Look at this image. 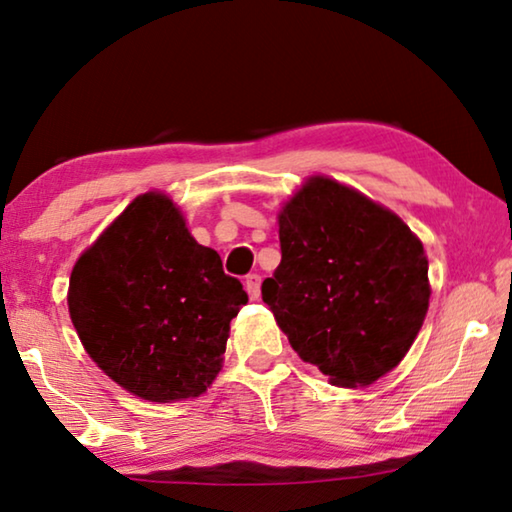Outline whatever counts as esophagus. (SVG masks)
<instances>
[{"mask_svg":"<svg viewBox=\"0 0 512 512\" xmlns=\"http://www.w3.org/2000/svg\"><path fill=\"white\" fill-rule=\"evenodd\" d=\"M244 287H246V291H248V298H250V300H257L259 296H262V277H259L257 273L246 275Z\"/></svg>","mask_w":512,"mask_h":512,"instance_id":"1","label":"esophagus"}]
</instances>
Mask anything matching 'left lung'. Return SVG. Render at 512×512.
<instances>
[{
	"instance_id": "1",
	"label": "left lung",
	"mask_w": 512,
	"mask_h": 512,
	"mask_svg": "<svg viewBox=\"0 0 512 512\" xmlns=\"http://www.w3.org/2000/svg\"><path fill=\"white\" fill-rule=\"evenodd\" d=\"M282 262L262 298L302 361L336 386L391 372L429 309V262L400 216L314 176L282 207Z\"/></svg>"
}]
</instances>
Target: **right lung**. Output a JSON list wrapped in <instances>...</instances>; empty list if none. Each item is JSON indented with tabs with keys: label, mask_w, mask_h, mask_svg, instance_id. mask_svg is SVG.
I'll return each mask as SVG.
<instances>
[{
	"label": "right lung",
	"mask_w": 512,
	"mask_h": 512,
	"mask_svg": "<svg viewBox=\"0 0 512 512\" xmlns=\"http://www.w3.org/2000/svg\"><path fill=\"white\" fill-rule=\"evenodd\" d=\"M248 302L216 250L164 194H142L85 250L67 305L85 352L149 402L198 397L219 375L230 320Z\"/></svg>",
	"instance_id": "right-lung-1"
}]
</instances>
